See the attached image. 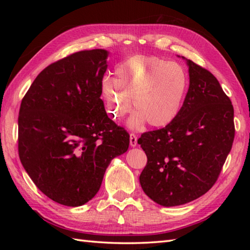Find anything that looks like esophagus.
<instances>
[{"instance_id": "1", "label": "esophagus", "mask_w": 250, "mask_h": 250, "mask_svg": "<svg viewBox=\"0 0 250 250\" xmlns=\"http://www.w3.org/2000/svg\"><path fill=\"white\" fill-rule=\"evenodd\" d=\"M130 145L131 147H135L137 145V136L134 133L130 134Z\"/></svg>"}]
</instances>
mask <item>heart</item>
<instances>
[{"label": "heart", "mask_w": 250, "mask_h": 250, "mask_svg": "<svg viewBox=\"0 0 250 250\" xmlns=\"http://www.w3.org/2000/svg\"><path fill=\"white\" fill-rule=\"evenodd\" d=\"M189 89L187 73L177 63L158 57L134 56L116 68V78L105 76L101 91L111 119L121 120L136 109L128 125L141 129L147 121L155 128L171 125L179 116Z\"/></svg>", "instance_id": "b5f03b06"}]
</instances>
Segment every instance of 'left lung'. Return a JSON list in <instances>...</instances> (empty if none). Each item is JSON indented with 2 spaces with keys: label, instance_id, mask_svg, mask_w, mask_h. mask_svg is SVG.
Returning <instances> with one entry per match:
<instances>
[{
  "label": "left lung",
  "instance_id": "obj_1",
  "mask_svg": "<svg viewBox=\"0 0 250 250\" xmlns=\"http://www.w3.org/2000/svg\"><path fill=\"white\" fill-rule=\"evenodd\" d=\"M183 109L171 125L143 133L147 156L142 189L162 206L183 205L205 194L218 178L234 140V109L217 78L191 60Z\"/></svg>",
  "mask_w": 250,
  "mask_h": 250
}]
</instances>
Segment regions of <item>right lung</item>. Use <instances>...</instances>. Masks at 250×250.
<instances>
[{
    "label": "right lung",
    "mask_w": 250,
    "mask_h": 250,
    "mask_svg": "<svg viewBox=\"0 0 250 250\" xmlns=\"http://www.w3.org/2000/svg\"><path fill=\"white\" fill-rule=\"evenodd\" d=\"M108 51L83 50L48 65L21 101L20 161L42 192L65 206L98 193L106 168L129 148L130 135L101 100Z\"/></svg>",
    "instance_id": "obj_1"
}]
</instances>
